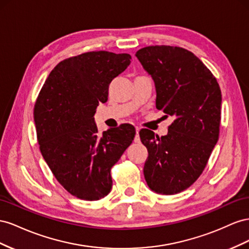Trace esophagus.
Returning a JSON list of instances; mask_svg holds the SVG:
<instances>
[{
	"label": "esophagus",
	"mask_w": 249,
	"mask_h": 249,
	"mask_svg": "<svg viewBox=\"0 0 249 249\" xmlns=\"http://www.w3.org/2000/svg\"><path fill=\"white\" fill-rule=\"evenodd\" d=\"M139 130H140V128H139V127H137V133H136V137H134V143H140V142H141Z\"/></svg>",
	"instance_id": "obj_1"
}]
</instances>
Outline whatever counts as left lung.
Listing matches in <instances>:
<instances>
[{"label": "left lung", "mask_w": 249, "mask_h": 249, "mask_svg": "<svg viewBox=\"0 0 249 249\" xmlns=\"http://www.w3.org/2000/svg\"><path fill=\"white\" fill-rule=\"evenodd\" d=\"M136 56L154 81L156 108L174 117L166 136L140 131L148 150L145 179L155 193L177 194L200 176L217 144L221 90L211 71L186 49L150 46Z\"/></svg>", "instance_id": "left-lung-1"}]
</instances>
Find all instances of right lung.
<instances>
[{
	"instance_id": "right-lung-1",
	"label": "right lung",
	"mask_w": 249,
	"mask_h": 249,
	"mask_svg": "<svg viewBox=\"0 0 249 249\" xmlns=\"http://www.w3.org/2000/svg\"><path fill=\"white\" fill-rule=\"evenodd\" d=\"M129 54L88 52L59 62L34 107L42 158L61 186L83 200L108 195L110 169L133 141L130 124L98 134L94 115L106 102L113 78L130 65Z\"/></svg>"
}]
</instances>
